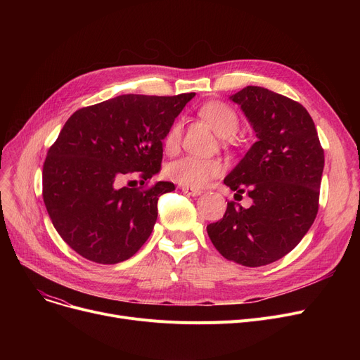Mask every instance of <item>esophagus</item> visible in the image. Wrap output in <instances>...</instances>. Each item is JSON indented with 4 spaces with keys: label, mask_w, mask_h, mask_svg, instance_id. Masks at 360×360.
Returning <instances> with one entry per match:
<instances>
[{
    "label": "esophagus",
    "mask_w": 360,
    "mask_h": 360,
    "mask_svg": "<svg viewBox=\"0 0 360 360\" xmlns=\"http://www.w3.org/2000/svg\"><path fill=\"white\" fill-rule=\"evenodd\" d=\"M181 190L184 194L186 195H191V197H197L201 194V190H198V188H191V186H181Z\"/></svg>",
    "instance_id": "1"
}]
</instances>
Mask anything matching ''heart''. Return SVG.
Instances as JSON below:
<instances>
[{
	"label": "heart",
	"mask_w": 360,
	"mask_h": 360,
	"mask_svg": "<svg viewBox=\"0 0 360 360\" xmlns=\"http://www.w3.org/2000/svg\"><path fill=\"white\" fill-rule=\"evenodd\" d=\"M200 117L216 129L223 139L232 137L239 128L236 112L221 102H209L200 108ZM182 137V122L175 121L169 127L163 139V147L167 153H175ZM224 166L217 159H201L195 156H184L170 162L166 167V175L182 186L201 188L212 179L223 174Z\"/></svg>",
	"instance_id": "heart-1"
}]
</instances>
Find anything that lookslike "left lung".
<instances>
[{
    "mask_svg": "<svg viewBox=\"0 0 360 360\" xmlns=\"http://www.w3.org/2000/svg\"><path fill=\"white\" fill-rule=\"evenodd\" d=\"M257 141L224 178L248 209L231 201L223 219L207 226L216 250L245 267L267 266L289 254L318 213L324 150L300 103L269 89L247 86L232 94Z\"/></svg>",
    "mask_w": 360,
    "mask_h": 360,
    "instance_id": "left-lung-1",
    "label": "left lung"
}]
</instances>
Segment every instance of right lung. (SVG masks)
Segmentation results:
<instances>
[{
  "instance_id": "1",
  "label": "right lung",
  "mask_w": 360,
  "mask_h": 360,
  "mask_svg": "<svg viewBox=\"0 0 360 360\" xmlns=\"http://www.w3.org/2000/svg\"><path fill=\"white\" fill-rule=\"evenodd\" d=\"M195 93L121 94L68 118L44 163V201L53 228L82 257L117 264L134 255L158 220V200L175 190L159 181L122 186L137 174L144 185L160 170L162 140Z\"/></svg>"
}]
</instances>
